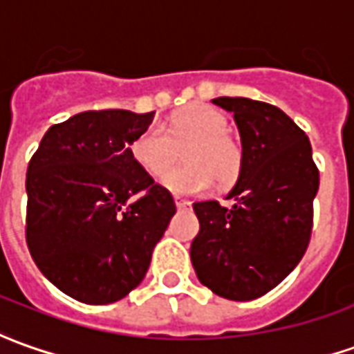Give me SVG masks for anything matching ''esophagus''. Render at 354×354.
<instances>
[{
  "label": "esophagus",
  "instance_id": "1",
  "mask_svg": "<svg viewBox=\"0 0 354 354\" xmlns=\"http://www.w3.org/2000/svg\"><path fill=\"white\" fill-rule=\"evenodd\" d=\"M176 207L178 209L189 207V201H187V199H184V197H176Z\"/></svg>",
  "mask_w": 354,
  "mask_h": 354
}]
</instances>
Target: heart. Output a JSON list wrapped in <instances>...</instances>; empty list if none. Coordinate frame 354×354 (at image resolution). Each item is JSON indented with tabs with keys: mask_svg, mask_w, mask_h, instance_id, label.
<instances>
[{
	"mask_svg": "<svg viewBox=\"0 0 354 354\" xmlns=\"http://www.w3.org/2000/svg\"><path fill=\"white\" fill-rule=\"evenodd\" d=\"M227 116L207 104L189 106L168 120L165 129L145 127L129 143L136 165L149 176L158 178L171 166L176 147L188 145L183 158L188 165L162 176V186L174 194H199L217 182L232 186L244 170V147L227 131Z\"/></svg>",
	"mask_w": 354,
	"mask_h": 354,
	"instance_id": "b5f03b06",
	"label": "heart"
}]
</instances>
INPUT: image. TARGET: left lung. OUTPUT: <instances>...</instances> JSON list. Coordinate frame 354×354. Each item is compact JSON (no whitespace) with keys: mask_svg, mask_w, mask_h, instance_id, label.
Returning a JSON list of instances; mask_svg holds the SVG:
<instances>
[{"mask_svg":"<svg viewBox=\"0 0 354 354\" xmlns=\"http://www.w3.org/2000/svg\"><path fill=\"white\" fill-rule=\"evenodd\" d=\"M213 102L234 114L246 158L230 207L194 203L199 232L189 256L205 287L246 302L277 287L304 256L319 172L308 137L283 110L242 96Z\"/></svg>","mask_w":354,"mask_h":354,"instance_id":"8db88e82","label":"left lung"}]
</instances>
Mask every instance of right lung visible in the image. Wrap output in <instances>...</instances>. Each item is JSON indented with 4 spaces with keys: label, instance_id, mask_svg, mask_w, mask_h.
I'll list each match as a JSON object with an SVG mask.
<instances>
[{
    "label": "right lung",
    "instance_id": "add662e5",
    "mask_svg": "<svg viewBox=\"0 0 354 354\" xmlns=\"http://www.w3.org/2000/svg\"><path fill=\"white\" fill-rule=\"evenodd\" d=\"M153 112L88 110L54 124L26 168V244L44 277L85 304L143 281L176 205L137 167L129 143Z\"/></svg>",
    "mask_w": 354,
    "mask_h": 354
}]
</instances>
